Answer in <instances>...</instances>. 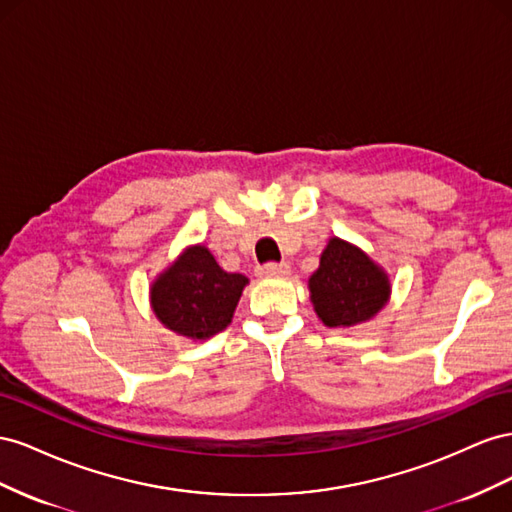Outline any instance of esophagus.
Listing matches in <instances>:
<instances>
[{"label": "esophagus", "instance_id": "esophagus-1", "mask_svg": "<svg viewBox=\"0 0 512 512\" xmlns=\"http://www.w3.org/2000/svg\"><path fill=\"white\" fill-rule=\"evenodd\" d=\"M289 274V264H285V261H281V264H266L259 268V276H266V279H270V276H287Z\"/></svg>", "mask_w": 512, "mask_h": 512}]
</instances>
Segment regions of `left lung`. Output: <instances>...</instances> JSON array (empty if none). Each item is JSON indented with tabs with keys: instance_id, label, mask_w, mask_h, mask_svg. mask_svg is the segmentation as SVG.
Returning <instances> with one entry per match:
<instances>
[{
	"instance_id": "obj_1",
	"label": "left lung",
	"mask_w": 512,
	"mask_h": 512,
	"mask_svg": "<svg viewBox=\"0 0 512 512\" xmlns=\"http://www.w3.org/2000/svg\"><path fill=\"white\" fill-rule=\"evenodd\" d=\"M311 302L328 328L369 321L390 298V279L358 246L330 238L309 279Z\"/></svg>"
}]
</instances>
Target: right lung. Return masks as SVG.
<instances>
[{
  "instance_id": "right-lung-1",
  "label": "right lung",
  "mask_w": 512,
  "mask_h": 512,
  "mask_svg": "<svg viewBox=\"0 0 512 512\" xmlns=\"http://www.w3.org/2000/svg\"><path fill=\"white\" fill-rule=\"evenodd\" d=\"M248 279L225 272L206 246H188L150 287L160 324L186 339L206 341L231 324Z\"/></svg>"
}]
</instances>
